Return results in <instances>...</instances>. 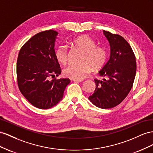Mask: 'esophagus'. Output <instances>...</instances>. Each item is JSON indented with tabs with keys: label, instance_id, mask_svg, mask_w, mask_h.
Masks as SVG:
<instances>
[{
	"label": "esophagus",
	"instance_id": "1",
	"mask_svg": "<svg viewBox=\"0 0 153 153\" xmlns=\"http://www.w3.org/2000/svg\"><path fill=\"white\" fill-rule=\"evenodd\" d=\"M72 81L74 82H82L83 80H80V79H73Z\"/></svg>",
	"mask_w": 153,
	"mask_h": 153
}]
</instances>
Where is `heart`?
<instances>
[{
	"label": "heart",
	"instance_id": "1",
	"mask_svg": "<svg viewBox=\"0 0 153 153\" xmlns=\"http://www.w3.org/2000/svg\"><path fill=\"white\" fill-rule=\"evenodd\" d=\"M74 45L85 52L82 64L69 65L63 70L65 76L76 79H82L92 71L101 68L106 60V54L104 49L97 46L92 38L82 35L73 41ZM55 57L59 63L65 64L68 59L67 46L60 45L55 51Z\"/></svg>",
	"mask_w": 153,
	"mask_h": 153
}]
</instances>
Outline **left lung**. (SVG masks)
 Returning <instances> with one entry per match:
<instances>
[{
  "label": "left lung",
  "mask_w": 153,
  "mask_h": 153,
  "mask_svg": "<svg viewBox=\"0 0 153 153\" xmlns=\"http://www.w3.org/2000/svg\"><path fill=\"white\" fill-rule=\"evenodd\" d=\"M110 43V59L99 71L106 79H94L96 88L89 100L102 109L111 108L119 104L132 88L137 71L136 58L128 42L119 34L103 30Z\"/></svg>",
  "instance_id": "1"
}]
</instances>
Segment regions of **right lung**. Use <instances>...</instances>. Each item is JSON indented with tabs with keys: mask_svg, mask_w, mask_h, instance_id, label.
Segmentation results:
<instances>
[{
	"mask_svg": "<svg viewBox=\"0 0 153 153\" xmlns=\"http://www.w3.org/2000/svg\"><path fill=\"white\" fill-rule=\"evenodd\" d=\"M58 33L48 30L33 36L21 48L16 64L19 88L34 106L49 109L62 101L68 78L50 80L61 74L55 57V42Z\"/></svg>",
	"mask_w": 153,
	"mask_h": 153,
	"instance_id": "obj_1",
	"label": "right lung"
}]
</instances>
